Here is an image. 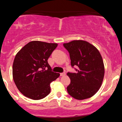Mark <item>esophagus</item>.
Instances as JSON below:
<instances>
[{
    "label": "esophagus",
    "mask_w": 122,
    "mask_h": 122,
    "mask_svg": "<svg viewBox=\"0 0 122 122\" xmlns=\"http://www.w3.org/2000/svg\"><path fill=\"white\" fill-rule=\"evenodd\" d=\"M66 75V73L65 72H63V73H61V76H63Z\"/></svg>",
    "instance_id": "34e87169"
}]
</instances>
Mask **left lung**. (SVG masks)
Returning <instances> with one entry per match:
<instances>
[{"label": "left lung", "mask_w": 122, "mask_h": 122, "mask_svg": "<svg viewBox=\"0 0 122 122\" xmlns=\"http://www.w3.org/2000/svg\"><path fill=\"white\" fill-rule=\"evenodd\" d=\"M69 53L71 66H78L77 73H67L71 83L69 94L79 100L94 96L100 88L104 76V65L100 53L91 43L73 40L64 43Z\"/></svg>", "instance_id": "8db88e82"}]
</instances>
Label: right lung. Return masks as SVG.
Returning a JSON list of instances; mask_svg holds the SVG:
<instances>
[{"mask_svg":"<svg viewBox=\"0 0 122 122\" xmlns=\"http://www.w3.org/2000/svg\"><path fill=\"white\" fill-rule=\"evenodd\" d=\"M57 45L32 41L17 53L13 63V79L24 96L38 100L50 94V84L60 73L51 71L47 60Z\"/></svg>","mask_w":122,"mask_h":122,"instance_id":"add662e5","label":"right lung"}]
</instances>
